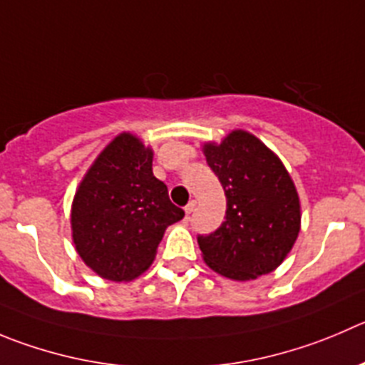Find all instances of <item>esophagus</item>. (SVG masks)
<instances>
[{"mask_svg":"<svg viewBox=\"0 0 365 365\" xmlns=\"http://www.w3.org/2000/svg\"><path fill=\"white\" fill-rule=\"evenodd\" d=\"M193 210H195V200H190L188 206L185 207V213H186V215H192Z\"/></svg>","mask_w":365,"mask_h":365,"instance_id":"obj_1","label":"esophagus"}]
</instances>
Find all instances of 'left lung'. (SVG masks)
Here are the masks:
<instances>
[{
    "label": "left lung",
    "mask_w": 365,
    "mask_h": 365,
    "mask_svg": "<svg viewBox=\"0 0 365 365\" xmlns=\"http://www.w3.org/2000/svg\"><path fill=\"white\" fill-rule=\"evenodd\" d=\"M202 152L227 200L220 227L199 237L204 262L235 281L272 272L301 231L299 195L289 170L262 140L242 128L220 143L206 141Z\"/></svg>",
    "instance_id": "8db88e82"
}]
</instances>
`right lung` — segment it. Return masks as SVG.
I'll list each match as a JSON object with an SVG mask.
<instances>
[{
    "label": "right lung",
    "instance_id": "add662e5",
    "mask_svg": "<svg viewBox=\"0 0 365 365\" xmlns=\"http://www.w3.org/2000/svg\"><path fill=\"white\" fill-rule=\"evenodd\" d=\"M154 152L121 133L93 161L71 204V237L82 262L109 281H130L152 265L166 227L185 217L152 172Z\"/></svg>",
    "mask_w": 365,
    "mask_h": 365
}]
</instances>
